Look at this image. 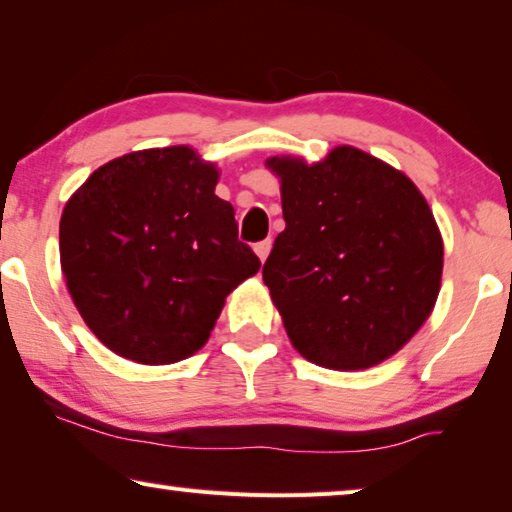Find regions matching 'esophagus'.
I'll return each instance as SVG.
<instances>
[{
	"instance_id": "34e87169",
	"label": "esophagus",
	"mask_w": 512,
	"mask_h": 512,
	"mask_svg": "<svg viewBox=\"0 0 512 512\" xmlns=\"http://www.w3.org/2000/svg\"><path fill=\"white\" fill-rule=\"evenodd\" d=\"M270 249H272L270 240H261V242H256V245H254V251H256V256L261 258V263H265V258H267V254H270Z\"/></svg>"
}]
</instances>
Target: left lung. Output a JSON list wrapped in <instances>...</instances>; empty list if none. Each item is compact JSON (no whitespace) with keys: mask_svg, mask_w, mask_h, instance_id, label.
<instances>
[{"mask_svg":"<svg viewBox=\"0 0 512 512\" xmlns=\"http://www.w3.org/2000/svg\"><path fill=\"white\" fill-rule=\"evenodd\" d=\"M283 229L263 267L293 348L332 371L382 364L419 332L442 286L444 242L403 171L336 146L325 160L270 157Z\"/></svg>","mask_w":512,"mask_h":512,"instance_id":"obj_1","label":"left lung"}]
</instances>
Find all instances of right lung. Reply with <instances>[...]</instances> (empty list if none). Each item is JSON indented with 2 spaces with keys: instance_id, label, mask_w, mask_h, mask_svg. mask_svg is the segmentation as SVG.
Segmentation results:
<instances>
[{
  "instance_id": "1",
  "label": "right lung",
  "mask_w": 512,
  "mask_h": 512,
  "mask_svg": "<svg viewBox=\"0 0 512 512\" xmlns=\"http://www.w3.org/2000/svg\"><path fill=\"white\" fill-rule=\"evenodd\" d=\"M190 146L102 164L59 224L68 293L93 334L137 364H176L210 338L226 295L261 267Z\"/></svg>"
}]
</instances>
